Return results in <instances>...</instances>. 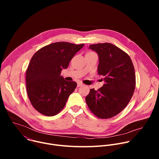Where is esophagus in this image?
I'll list each match as a JSON object with an SVG mask.
<instances>
[{"label": "esophagus", "mask_w": 159, "mask_h": 159, "mask_svg": "<svg viewBox=\"0 0 159 159\" xmlns=\"http://www.w3.org/2000/svg\"><path fill=\"white\" fill-rule=\"evenodd\" d=\"M84 84H83V83L82 82H77V87H80V86H82Z\"/></svg>", "instance_id": "34e87169"}]
</instances>
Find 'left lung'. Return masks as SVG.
Here are the masks:
<instances>
[{
	"mask_svg": "<svg viewBox=\"0 0 159 159\" xmlns=\"http://www.w3.org/2000/svg\"><path fill=\"white\" fill-rule=\"evenodd\" d=\"M89 48L99 56L98 72L105 84L98 90H90L86 103L93 114L101 119L114 117L131 100L136 85L134 66L129 56L109 43L91 44Z\"/></svg>",
	"mask_w": 159,
	"mask_h": 159,
	"instance_id": "8db88e82",
	"label": "left lung"
}]
</instances>
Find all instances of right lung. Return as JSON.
<instances>
[{"label":"right lung","instance_id":"right-lung-1","mask_svg":"<svg viewBox=\"0 0 159 159\" xmlns=\"http://www.w3.org/2000/svg\"><path fill=\"white\" fill-rule=\"evenodd\" d=\"M84 44L56 42L37 51L26 70V90L30 101L41 114L53 116L65 107L77 83L60 75Z\"/></svg>","mask_w":159,"mask_h":159}]
</instances>
